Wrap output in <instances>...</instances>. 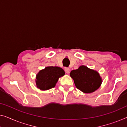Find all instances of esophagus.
I'll use <instances>...</instances> for the list:
<instances>
[{"label": "esophagus", "instance_id": "esophagus-1", "mask_svg": "<svg viewBox=\"0 0 127 127\" xmlns=\"http://www.w3.org/2000/svg\"><path fill=\"white\" fill-rule=\"evenodd\" d=\"M64 71H65V72L67 73H69V71H70V69H69V68H68V67H65V68H64Z\"/></svg>", "mask_w": 127, "mask_h": 127}]
</instances>
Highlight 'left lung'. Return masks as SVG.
I'll return each instance as SVG.
<instances>
[{
  "label": "left lung",
  "mask_w": 127,
  "mask_h": 127,
  "mask_svg": "<svg viewBox=\"0 0 127 127\" xmlns=\"http://www.w3.org/2000/svg\"><path fill=\"white\" fill-rule=\"evenodd\" d=\"M70 76L73 79L76 88L84 93L95 91L101 84L99 73L84 65L71 71Z\"/></svg>",
  "instance_id": "1"
}]
</instances>
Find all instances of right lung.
<instances>
[{
  "label": "right lung",
  "mask_w": 127,
  "mask_h": 127,
  "mask_svg": "<svg viewBox=\"0 0 127 127\" xmlns=\"http://www.w3.org/2000/svg\"><path fill=\"white\" fill-rule=\"evenodd\" d=\"M65 74L64 70L59 67H47L41 70L36 75L37 87L41 90L54 88L58 79Z\"/></svg>",
  "instance_id": "right-lung-1"
}]
</instances>
